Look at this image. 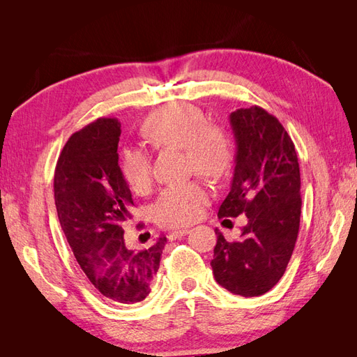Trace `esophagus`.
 Returning a JSON list of instances; mask_svg holds the SVG:
<instances>
[{
    "instance_id": "obj_1",
    "label": "esophagus",
    "mask_w": 357,
    "mask_h": 357,
    "mask_svg": "<svg viewBox=\"0 0 357 357\" xmlns=\"http://www.w3.org/2000/svg\"><path fill=\"white\" fill-rule=\"evenodd\" d=\"M189 232H190L189 229H178V231H172V232L168 235V238H169V240H178V238H183V236H186Z\"/></svg>"
}]
</instances>
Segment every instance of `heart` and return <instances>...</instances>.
Returning <instances> with one entry per match:
<instances>
[{"label": "heart", "mask_w": 357, "mask_h": 357, "mask_svg": "<svg viewBox=\"0 0 357 357\" xmlns=\"http://www.w3.org/2000/svg\"><path fill=\"white\" fill-rule=\"evenodd\" d=\"M143 135L156 147H176L185 152L189 171L208 178H222L232 164V147L219 126L207 125L204 113L192 104H172L150 114L143 125ZM121 172L129 189L144 192L152 181L150 159L142 149H125ZM211 193L201 181L192 180L159 193L152 205V218L164 228H180L195 222L210 202Z\"/></svg>", "instance_id": "b5f03b06"}]
</instances>
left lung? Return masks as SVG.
I'll return each instance as SVG.
<instances>
[{
    "instance_id": "left-lung-1",
    "label": "left lung",
    "mask_w": 357,
    "mask_h": 357,
    "mask_svg": "<svg viewBox=\"0 0 357 357\" xmlns=\"http://www.w3.org/2000/svg\"><path fill=\"white\" fill-rule=\"evenodd\" d=\"M235 168L218 215H247L240 240L215 229L211 268L215 282L234 295L261 296L283 277L301 219V176L295 144L278 119L257 105L231 113Z\"/></svg>"
}]
</instances>
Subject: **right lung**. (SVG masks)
<instances>
[{"instance_id":"right-lung-1","label":"right lung","mask_w":357,"mask_h":357,"mask_svg":"<svg viewBox=\"0 0 357 357\" xmlns=\"http://www.w3.org/2000/svg\"><path fill=\"white\" fill-rule=\"evenodd\" d=\"M121 122L98 119L70 137L55 169V205L62 231L80 268L102 296L135 304L150 294L167 238L142 250L123 240L132 218L131 190L119 167Z\"/></svg>"}]
</instances>
